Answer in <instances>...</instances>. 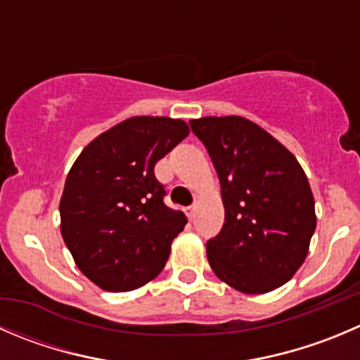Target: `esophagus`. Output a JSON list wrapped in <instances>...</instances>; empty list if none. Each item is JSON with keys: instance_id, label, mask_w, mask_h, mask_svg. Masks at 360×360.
Segmentation results:
<instances>
[{"instance_id": "esophagus-1", "label": "esophagus", "mask_w": 360, "mask_h": 360, "mask_svg": "<svg viewBox=\"0 0 360 360\" xmlns=\"http://www.w3.org/2000/svg\"><path fill=\"white\" fill-rule=\"evenodd\" d=\"M195 212H197V207H195V205H191V207L186 209V214L190 219H195Z\"/></svg>"}]
</instances>
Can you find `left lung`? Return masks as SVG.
Returning a JSON list of instances; mask_svg holds the SVG:
<instances>
[{
    "instance_id": "left-lung-1",
    "label": "left lung",
    "mask_w": 360,
    "mask_h": 360,
    "mask_svg": "<svg viewBox=\"0 0 360 360\" xmlns=\"http://www.w3.org/2000/svg\"><path fill=\"white\" fill-rule=\"evenodd\" d=\"M212 160L225 223L207 240L216 276L243 294H267L304 264L316 229L315 198L294 155L240 116L191 120Z\"/></svg>"
}]
</instances>
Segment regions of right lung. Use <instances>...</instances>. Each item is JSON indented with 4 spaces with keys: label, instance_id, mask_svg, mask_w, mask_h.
<instances>
[{
    "label": "right lung",
    "instance_id": "add662e5",
    "mask_svg": "<svg viewBox=\"0 0 360 360\" xmlns=\"http://www.w3.org/2000/svg\"><path fill=\"white\" fill-rule=\"evenodd\" d=\"M190 128L135 116L93 139L65 181L61 236L80 273L107 292L144 287L165 267L186 216L163 204L155 165Z\"/></svg>",
    "mask_w": 360,
    "mask_h": 360
}]
</instances>
